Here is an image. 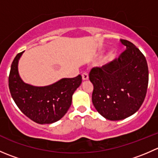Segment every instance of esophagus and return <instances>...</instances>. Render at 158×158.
<instances>
[{
  "mask_svg": "<svg viewBox=\"0 0 158 158\" xmlns=\"http://www.w3.org/2000/svg\"><path fill=\"white\" fill-rule=\"evenodd\" d=\"M82 77L83 80H87L89 79V74L86 73V72H84L82 74Z\"/></svg>",
  "mask_w": 158,
  "mask_h": 158,
  "instance_id": "obj_1",
  "label": "esophagus"
}]
</instances>
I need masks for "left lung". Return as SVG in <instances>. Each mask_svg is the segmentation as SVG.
Instances as JSON below:
<instances>
[{"mask_svg": "<svg viewBox=\"0 0 158 158\" xmlns=\"http://www.w3.org/2000/svg\"><path fill=\"white\" fill-rule=\"evenodd\" d=\"M125 50L117 60L93 67L92 100L101 115L111 121L126 118L141 106L147 94L148 66L144 54L132 43L121 39Z\"/></svg>", "mask_w": 158, "mask_h": 158, "instance_id": "8db88e82", "label": "left lung"}]
</instances>
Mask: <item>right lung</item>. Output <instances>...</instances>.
Returning <instances> with one entry per match:
<instances>
[{
	"label": "right lung",
	"mask_w": 158,
	"mask_h": 158,
	"mask_svg": "<svg viewBox=\"0 0 158 158\" xmlns=\"http://www.w3.org/2000/svg\"><path fill=\"white\" fill-rule=\"evenodd\" d=\"M23 52L11 64L8 77L10 95L20 111L38 124H51L65 115L72 103V96L82 82V76L62 79L52 85L36 87L24 83L17 71V63Z\"/></svg>",
	"instance_id": "right-lung-1"
}]
</instances>
